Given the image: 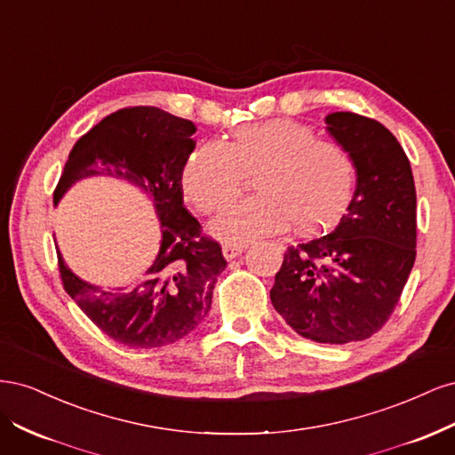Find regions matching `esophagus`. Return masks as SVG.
Wrapping results in <instances>:
<instances>
[{
    "label": "esophagus",
    "mask_w": 455,
    "mask_h": 455,
    "mask_svg": "<svg viewBox=\"0 0 455 455\" xmlns=\"http://www.w3.org/2000/svg\"><path fill=\"white\" fill-rule=\"evenodd\" d=\"M244 249H246L244 244H224L222 246V254H224L226 259H233V258L241 256L244 252Z\"/></svg>",
    "instance_id": "1"
}]
</instances>
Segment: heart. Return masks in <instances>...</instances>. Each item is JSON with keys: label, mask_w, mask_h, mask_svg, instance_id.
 Wrapping results in <instances>:
<instances>
[{"label": "heart", "mask_w": 455, "mask_h": 455, "mask_svg": "<svg viewBox=\"0 0 455 455\" xmlns=\"http://www.w3.org/2000/svg\"><path fill=\"white\" fill-rule=\"evenodd\" d=\"M246 174H256V197L229 204L211 224L212 235L244 244L292 224L319 231L334 224L353 194L355 169L339 144L316 139L294 119L237 127L224 142H203L186 157L182 188L201 212L235 197Z\"/></svg>", "instance_id": "heart-1"}]
</instances>
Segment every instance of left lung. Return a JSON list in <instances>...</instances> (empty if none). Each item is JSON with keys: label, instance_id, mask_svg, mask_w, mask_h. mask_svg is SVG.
Here are the masks:
<instances>
[{"label": "left lung", "instance_id": "1", "mask_svg": "<svg viewBox=\"0 0 455 455\" xmlns=\"http://www.w3.org/2000/svg\"><path fill=\"white\" fill-rule=\"evenodd\" d=\"M324 121L353 161L355 194L332 233L288 246L269 296L299 336L349 343L376 334L401 299L416 261V186L379 121L353 112Z\"/></svg>", "mask_w": 455, "mask_h": 455}]
</instances>
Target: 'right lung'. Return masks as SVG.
Returning <instances> with one entry per match:
<instances>
[{
	"label": "right lung",
	"mask_w": 455,
	"mask_h": 455,
	"mask_svg": "<svg viewBox=\"0 0 455 455\" xmlns=\"http://www.w3.org/2000/svg\"><path fill=\"white\" fill-rule=\"evenodd\" d=\"M194 123L154 106L125 108L104 117L72 148L54 189V204L91 176L121 178L154 203L161 222L159 252L144 277L127 288L91 284L59 252L64 291L106 336L131 349L163 347L182 339L211 311L222 249L201 233L184 206L182 167L196 149Z\"/></svg>",
	"instance_id": "1"
}]
</instances>
